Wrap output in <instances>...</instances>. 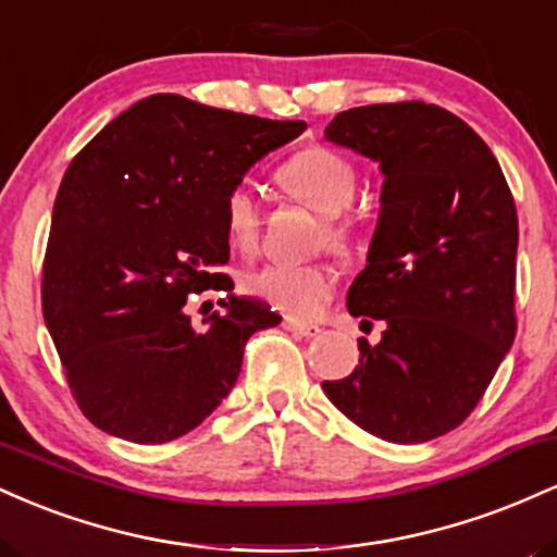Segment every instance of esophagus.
I'll use <instances>...</instances> for the list:
<instances>
[{
  "mask_svg": "<svg viewBox=\"0 0 557 557\" xmlns=\"http://www.w3.org/2000/svg\"><path fill=\"white\" fill-rule=\"evenodd\" d=\"M285 330H290L293 335H300V337H317V335H322V327H319V324L300 322V319H293V317L285 319Z\"/></svg>",
  "mask_w": 557,
  "mask_h": 557,
  "instance_id": "1",
  "label": "esophagus"
}]
</instances>
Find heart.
Wrapping results in <instances>:
<instances>
[{
  "instance_id": "obj_1",
  "label": "heart",
  "mask_w": 557,
  "mask_h": 557,
  "mask_svg": "<svg viewBox=\"0 0 557 557\" xmlns=\"http://www.w3.org/2000/svg\"><path fill=\"white\" fill-rule=\"evenodd\" d=\"M287 196L304 201L324 216L327 243L337 251L350 246L354 222L345 216V209L354 203L359 188V172L343 151L330 146H306L287 157L274 175ZM222 222L230 246L238 253H253L261 240V207L259 198L246 183L233 185L222 201ZM248 293L267 300L274 309L293 317H317L330 304L337 287V272L324 261H270L259 270L248 272Z\"/></svg>"
}]
</instances>
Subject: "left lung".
Segmentation results:
<instances>
[{"label": "left lung", "instance_id": "8db88e82", "mask_svg": "<svg viewBox=\"0 0 557 557\" xmlns=\"http://www.w3.org/2000/svg\"><path fill=\"white\" fill-rule=\"evenodd\" d=\"M332 144L380 162V220L348 311L382 319L359 367L322 382L361 430L413 445L456 430L482 400L516 337L513 194L490 146L424 101L341 112Z\"/></svg>", "mask_w": 557, "mask_h": 557}]
</instances>
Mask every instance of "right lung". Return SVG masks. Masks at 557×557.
<instances>
[{
	"label": "right lung",
	"mask_w": 557,
	"mask_h": 557,
	"mask_svg": "<svg viewBox=\"0 0 557 557\" xmlns=\"http://www.w3.org/2000/svg\"><path fill=\"white\" fill-rule=\"evenodd\" d=\"M306 131L177 94L140 99L70 162L54 201L41 306L70 393L101 432L138 445L183 437L233 389L270 304L233 296L222 201L253 162ZM225 315L189 324L194 292Z\"/></svg>",
	"instance_id": "1"
}]
</instances>
